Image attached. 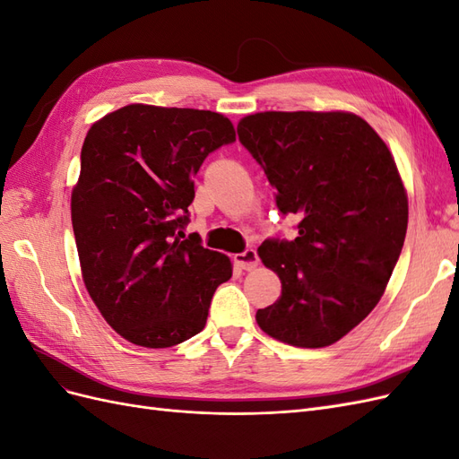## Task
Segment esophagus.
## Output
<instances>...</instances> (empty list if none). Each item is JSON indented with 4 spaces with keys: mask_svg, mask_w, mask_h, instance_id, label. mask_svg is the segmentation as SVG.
<instances>
[{
    "mask_svg": "<svg viewBox=\"0 0 459 459\" xmlns=\"http://www.w3.org/2000/svg\"><path fill=\"white\" fill-rule=\"evenodd\" d=\"M235 266H239L241 270H255L258 266V255L255 248H247L243 253L233 255Z\"/></svg>",
    "mask_w": 459,
    "mask_h": 459,
    "instance_id": "34e87169",
    "label": "esophagus"
}]
</instances>
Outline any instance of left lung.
Listing matches in <instances>:
<instances>
[{"instance_id":"left-lung-1","label":"left lung","mask_w":459,"mask_h":459,"mask_svg":"<svg viewBox=\"0 0 459 459\" xmlns=\"http://www.w3.org/2000/svg\"><path fill=\"white\" fill-rule=\"evenodd\" d=\"M264 169L293 241L266 239L264 266L281 295L256 312L270 337L299 349L342 339L377 307L408 230V195L394 157L369 124L344 110H266L238 124Z\"/></svg>"}]
</instances>
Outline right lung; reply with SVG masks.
Returning a JSON list of instances; mask_svg holds the SVG:
<instances>
[{
    "mask_svg": "<svg viewBox=\"0 0 459 459\" xmlns=\"http://www.w3.org/2000/svg\"><path fill=\"white\" fill-rule=\"evenodd\" d=\"M231 142L224 115L143 103L105 115L86 135L71 197L82 280L105 322L137 346L169 349L197 335L216 287L231 277L226 255L182 231L193 178Z\"/></svg>",
    "mask_w": 459,
    "mask_h": 459,
    "instance_id": "1",
    "label": "right lung"
}]
</instances>
